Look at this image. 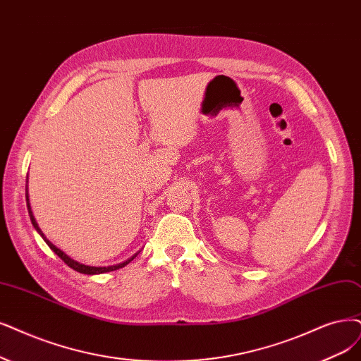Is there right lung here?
<instances>
[{
  "mask_svg": "<svg viewBox=\"0 0 361 361\" xmlns=\"http://www.w3.org/2000/svg\"><path fill=\"white\" fill-rule=\"evenodd\" d=\"M26 201H28V196H26ZM28 212H30V217H31V221H32V226L34 228L37 229V232L43 236V239L46 241V244L50 247V250H53V252H55V255H58L66 264L70 266V268H73L74 271H77V272H80V274H87V275H97V274H105V272H111V271H116V269H120V268H123V266H126L129 262H132L133 259L137 257V255L135 256H132L130 259H128L126 262H123V263H118V264H113V266H106V268H97V266H86V264H82V263H78V262H75V260H73V259H70L68 256L65 255L63 251H61L59 248H56L55 245H53L49 239L43 235V232H42V229L38 228V224H37V221H35V219H34V216H32V211H31V207H30V202H28Z\"/></svg>",
  "mask_w": 361,
  "mask_h": 361,
  "instance_id": "obj_1",
  "label": "right lung"
}]
</instances>
